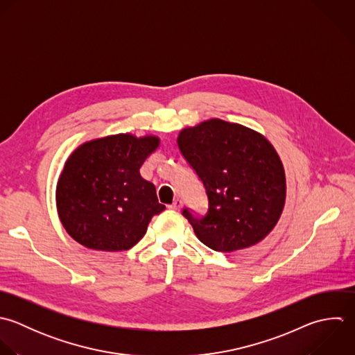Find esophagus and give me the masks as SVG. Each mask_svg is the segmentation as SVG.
<instances>
[{
    "label": "esophagus",
    "mask_w": 355,
    "mask_h": 355,
    "mask_svg": "<svg viewBox=\"0 0 355 355\" xmlns=\"http://www.w3.org/2000/svg\"><path fill=\"white\" fill-rule=\"evenodd\" d=\"M182 207V200L181 199H175L170 206H168V209H171V210H180Z\"/></svg>",
    "instance_id": "obj_1"
}]
</instances>
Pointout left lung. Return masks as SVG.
Listing matches in <instances>:
<instances>
[{"label": "left lung", "mask_w": 355, "mask_h": 355, "mask_svg": "<svg viewBox=\"0 0 355 355\" xmlns=\"http://www.w3.org/2000/svg\"><path fill=\"white\" fill-rule=\"evenodd\" d=\"M177 144L209 199L202 218L182 210L199 241L224 253L261 242L286 199L284 164L270 141L245 125L210 119L184 128Z\"/></svg>", "instance_id": "1"}]
</instances>
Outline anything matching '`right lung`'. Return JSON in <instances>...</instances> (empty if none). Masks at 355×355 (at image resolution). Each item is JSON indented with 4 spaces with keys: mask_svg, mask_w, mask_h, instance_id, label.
Listing matches in <instances>:
<instances>
[{
    "mask_svg": "<svg viewBox=\"0 0 355 355\" xmlns=\"http://www.w3.org/2000/svg\"><path fill=\"white\" fill-rule=\"evenodd\" d=\"M159 144L155 135L116 134L84 142L69 156L56 185V209L76 242L120 252L142 239L152 217L166 209L155 185L139 174Z\"/></svg>",
    "mask_w": 355,
    "mask_h": 355,
    "instance_id": "right-lung-1",
    "label": "right lung"
}]
</instances>
